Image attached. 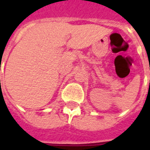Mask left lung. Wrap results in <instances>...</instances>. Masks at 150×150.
Masks as SVG:
<instances>
[{
	"instance_id": "1",
	"label": "left lung",
	"mask_w": 150,
	"mask_h": 150,
	"mask_svg": "<svg viewBox=\"0 0 150 150\" xmlns=\"http://www.w3.org/2000/svg\"><path fill=\"white\" fill-rule=\"evenodd\" d=\"M149 86H150V80H149Z\"/></svg>"
}]
</instances>
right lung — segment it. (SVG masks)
<instances>
[{
  "label": "right lung",
  "mask_w": 150,
  "mask_h": 150,
  "mask_svg": "<svg viewBox=\"0 0 150 150\" xmlns=\"http://www.w3.org/2000/svg\"><path fill=\"white\" fill-rule=\"evenodd\" d=\"M0 81H1V80H0Z\"/></svg>",
  "instance_id": "add662e5"
}]
</instances>
